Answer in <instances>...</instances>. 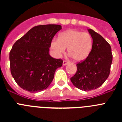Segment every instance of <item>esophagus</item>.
<instances>
[{"instance_id":"esophagus-1","label":"esophagus","mask_w":122,"mask_h":122,"mask_svg":"<svg viewBox=\"0 0 122 122\" xmlns=\"http://www.w3.org/2000/svg\"><path fill=\"white\" fill-rule=\"evenodd\" d=\"M68 63H69V61H67V60H63V65H66Z\"/></svg>"}]
</instances>
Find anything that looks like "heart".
Here are the masks:
<instances>
[{"label":"heart","mask_w":122,"mask_h":122,"mask_svg":"<svg viewBox=\"0 0 122 122\" xmlns=\"http://www.w3.org/2000/svg\"><path fill=\"white\" fill-rule=\"evenodd\" d=\"M51 47L57 56H61L68 48L69 55L76 62H81L91 52L93 39L90 33L71 29L60 33L58 39L52 40Z\"/></svg>","instance_id":"heart-1"}]
</instances>
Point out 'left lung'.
<instances>
[{
    "label": "left lung",
    "instance_id": "8db88e82",
    "mask_svg": "<svg viewBox=\"0 0 122 122\" xmlns=\"http://www.w3.org/2000/svg\"><path fill=\"white\" fill-rule=\"evenodd\" d=\"M93 39V48L89 56L76 64L77 71L71 81L77 89L89 91L98 88L110 74L112 54L109 44L103 36L89 29Z\"/></svg>",
    "mask_w": 122,
    "mask_h": 122
}]
</instances>
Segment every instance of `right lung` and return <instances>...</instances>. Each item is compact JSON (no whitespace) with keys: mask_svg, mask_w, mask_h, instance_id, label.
Wrapping results in <instances>:
<instances>
[{"mask_svg":"<svg viewBox=\"0 0 122 122\" xmlns=\"http://www.w3.org/2000/svg\"><path fill=\"white\" fill-rule=\"evenodd\" d=\"M62 29L60 25H40L33 27L15 42L10 52L11 75L17 84L30 92L47 89L56 69L63 60L49 55L52 40Z\"/></svg>","mask_w":122,"mask_h":122,"instance_id":"1","label":"right lung"}]
</instances>
